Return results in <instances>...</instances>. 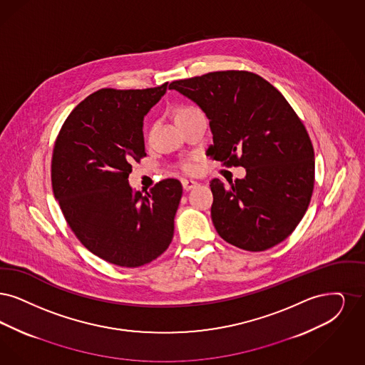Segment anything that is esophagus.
I'll return each instance as SVG.
<instances>
[{
  "instance_id": "esophagus-1",
  "label": "esophagus",
  "mask_w": 365,
  "mask_h": 365,
  "mask_svg": "<svg viewBox=\"0 0 365 365\" xmlns=\"http://www.w3.org/2000/svg\"><path fill=\"white\" fill-rule=\"evenodd\" d=\"M181 184H182V188L185 190H193L197 185V182L193 181V180H181Z\"/></svg>"
}]
</instances>
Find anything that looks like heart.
I'll use <instances>...</instances> for the list:
<instances>
[{
    "instance_id": "1",
    "label": "heart",
    "mask_w": 365,
    "mask_h": 365,
    "mask_svg": "<svg viewBox=\"0 0 365 365\" xmlns=\"http://www.w3.org/2000/svg\"><path fill=\"white\" fill-rule=\"evenodd\" d=\"M193 111H196V109H193V108H181V109H178V110H177L175 117H177V115L190 114V113H193ZM190 168H192V166H190V163H188V165H185V169H187V170H190Z\"/></svg>"
}]
</instances>
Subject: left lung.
<instances>
[{
	"instance_id": "obj_1",
	"label": "left lung",
	"mask_w": 365,
	"mask_h": 365,
	"mask_svg": "<svg viewBox=\"0 0 365 365\" xmlns=\"http://www.w3.org/2000/svg\"><path fill=\"white\" fill-rule=\"evenodd\" d=\"M169 90L206 114L214 142L210 155L247 172L229 185L218 178L210 182L218 235L251 252L282 242L302 221L315 180L312 143L284 96L245 71L175 80Z\"/></svg>"
}]
</instances>
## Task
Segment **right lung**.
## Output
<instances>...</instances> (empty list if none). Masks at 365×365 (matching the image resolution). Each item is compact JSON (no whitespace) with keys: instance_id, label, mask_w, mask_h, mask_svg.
<instances>
[{"instance_id":"1","label":"right lung","mask_w":365,"mask_h":365,"mask_svg":"<svg viewBox=\"0 0 365 365\" xmlns=\"http://www.w3.org/2000/svg\"><path fill=\"white\" fill-rule=\"evenodd\" d=\"M166 90L102 88L72 110L54 145L51 185L66 222L90 252L120 267L153 262L175 233L181 182L162 180L143 193L128 181L145 155L143 120Z\"/></svg>"}]
</instances>
